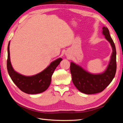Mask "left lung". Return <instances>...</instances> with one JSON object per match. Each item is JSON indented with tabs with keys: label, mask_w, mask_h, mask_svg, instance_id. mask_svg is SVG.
I'll use <instances>...</instances> for the list:
<instances>
[{
	"label": "left lung",
	"mask_w": 123,
	"mask_h": 123,
	"mask_svg": "<svg viewBox=\"0 0 123 123\" xmlns=\"http://www.w3.org/2000/svg\"><path fill=\"white\" fill-rule=\"evenodd\" d=\"M103 34L111 43L113 49L110 62L105 72L100 74H91L74 62H71L70 64V72L74 85L81 92L88 95L103 91L110 84L116 74L117 65L115 45L107 28L103 27Z\"/></svg>",
	"instance_id": "1"
}]
</instances>
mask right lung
Returning a JSON list of instances; mask_svg holds the SVG:
<instances>
[{
  "instance_id": "right-lung-1",
  "label": "right lung",
  "mask_w": 123,
  "mask_h": 123,
  "mask_svg": "<svg viewBox=\"0 0 123 123\" xmlns=\"http://www.w3.org/2000/svg\"><path fill=\"white\" fill-rule=\"evenodd\" d=\"M9 44L8 45V58L7 68L8 74L12 81L23 92L28 94H37L45 91L51 81L52 75L55 69L62 59L59 58L55 60L49 66L39 74L27 77L18 74L12 68L10 60Z\"/></svg>"
}]
</instances>
